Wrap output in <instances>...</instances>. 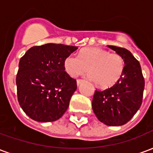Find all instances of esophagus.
Listing matches in <instances>:
<instances>
[{
	"label": "esophagus",
	"instance_id": "1",
	"mask_svg": "<svg viewBox=\"0 0 153 153\" xmlns=\"http://www.w3.org/2000/svg\"><path fill=\"white\" fill-rule=\"evenodd\" d=\"M82 83H83V80H82V79L77 80V85H78V86H79L80 84H81Z\"/></svg>",
	"mask_w": 153,
	"mask_h": 153
}]
</instances>
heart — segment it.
<instances>
[{
	"mask_svg": "<svg viewBox=\"0 0 153 153\" xmlns=\"http://www.w3.org/2000/svg\"><path fill=\"white\" fill-rule=\"evenodd\" d=\"M64 69L71 77L86 72L88 78L102 88H110L117 83L125 70V61L120 55L109 53L99 47H87L80 51L79 56L70 55L65 59Z\"/></svg>",
	"mask_w": 153,
	"mask_h": 153,
	"instance_id": "heart-1",
	"label": "heart"
}]
</instances>
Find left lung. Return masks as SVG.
Masks as SVG:
<instances>
[{"instance_id": "left-lung-1", "label": "left lung", "mask_w": 153, "mask_h": 153, "mask_svg": "<svg viewBox=\"0 0 153 153\" xmlns=\"http://www.w3.org/2000/svg\"><path fill=\"white\" fill-rule=\"evenodd\" d=\"M125 61L122 76L114 86L97 91L93 96V111L97 118L109 126H120L129 121L140 108L144 90L141 66L125 48L108 46Z\"/></svg>"}]
</instances>
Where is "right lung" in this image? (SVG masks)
<instances>
[{"mask_svg":"<svg viewBox=\"0 0 153 153\" xmlns=\"http://www.w3.org/2000/svg\"><path fill=\"white\" fill-rule=\"evenodd\" d=\"M77 49L47 43L31 47L20 59L16 76L18 101L31 119L56 121L66 111L77 82L65 71L64 61Z\"/></svg>","mask_w":153,"mask_h":153,"instance_id":"add662e5","label":"right lung"}]
</instances>
